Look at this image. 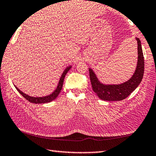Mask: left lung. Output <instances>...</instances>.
Returning <instances> with one entry per match:
<instances>
[{"label": "left lung", "mask_w": 156, "mask_h": 156, "mask_svg": "<svg viewBox=\"0 0 156 156\" xmlns=\"http://www.w3.org/2000/svg\"><path fill=\"white\" fill-rule=\"evenodd\" d=\"M138 44V61L134 74L125 83L118 84L101 83L91 68H89L90 80L93 91L104 101H121L128 97L142 81L144 74V56L140 39L136 37Z\"/></svg>", "instance_id": "obj_1"}]
</instances>
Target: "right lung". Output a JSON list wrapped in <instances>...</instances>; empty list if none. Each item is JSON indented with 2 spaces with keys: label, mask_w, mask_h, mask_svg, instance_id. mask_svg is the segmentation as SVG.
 Listing matches in <instances>:
<instances>
[{
  "label": "right lung",
  "mask_w": 156,
  "mask_h": 156,
  "mask_svg": "<svg viewBox=\"0 0 156 156\" xmlns=\"http://www.w3.org/2000/svg\"><path fill=\"white\" fill-rule=\"evenodd\" d=\"M72 68V66L67 67L66 69H64L63 73L61 76L60 79H59L58 85L56 87V89L54 90V91L51 93V94L46 95V96H43V97H33V96H30L29 95L26 94L22 91V90H20L18 87H17L16 85H14L16 87V89L18 90V91L20 93V94L23 96V97L27 100L28 101H29L30 102H32L34 104H44V103H48L50 102V101H53L54 100L57 98V96L58 95L59 93H60L61 90L62 89V87H63V81H64V78L65 76H66V73L69 72V69Z\"/></svg>",
  "instance_id": "obj_1"
}]
</instances>
